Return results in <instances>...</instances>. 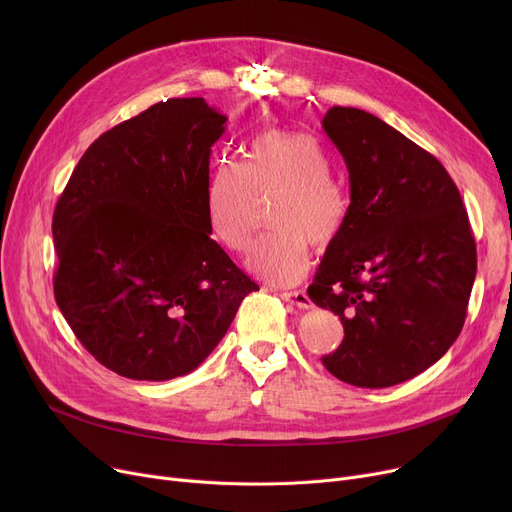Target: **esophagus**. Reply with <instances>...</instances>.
I'll return each instance as SVG.
<instances>
[{
	"mask_svg": "<svg viewBox=\"0 0 512 512\" xmlns=\"http://www.w3.org/2000/svg\"><path fill=\"white\" fill-rule=\"evenodd\" d=\"M282 299L290 305H297L299 309H311L313 303L311 299L307 297L305 290H288V292H282Z\"/></svg>",
	"mask_w": 512,
	"mask_h": 512,
	"instance_id": "34e87169",
	"label": "esophagus"
}]
</instances>
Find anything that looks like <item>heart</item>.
<instances>
[{
    "mask_svg": "<svg viewBox=\"0 0 512 512\" xmlns=\"http://www.w3.org/2000/svg\"><path fill=\"white\" fill-rule=\"evenodd\" d=\"M332 159L313 134L267 130L251 145L247 161L226 159L211 172L205 218L211 236L230 251H245L257 222V199L276 195V226L253 242L245 265L274 284L299 282L311 265L309 242L324 249L348 218L344 188L330 176Z\"/></svg>",
    "mask_w": 512,
    "mask_h": 512,
    "instance_id": "heart-1",
    "label": "heart"
}]
</instances>
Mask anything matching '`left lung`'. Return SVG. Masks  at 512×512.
I'll return each mask as SVG.
<instances>
[{
	"label": "left lung",
	"instance_id": "8db88e82",
	"mask_svg": "<svg viewBox=\"0 0 512 512\" xmlns=\"http://www.w3.org/2000/svg\"><path fill=\"white\" fill-rule=\"evenodd\" d=\"M321 126L351 184L346 224L307 288L344 326L321 363L346 384L388 388L432 367L459 338L475 238L459 188L432 153L357 107H330Z\"/></svg>",
	"mask_w": 512,
	"mask_h": 512
}]
</instances>
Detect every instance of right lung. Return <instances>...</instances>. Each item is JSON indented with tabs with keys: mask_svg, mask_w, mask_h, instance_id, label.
<instances>
[{
	"mask_svg": "<svg viewBox=\"0 0 512 512\" xmlns=\"http://www.w3.org/2000/svg\"><path fill=\"white\" fill-rule=\"evenodd\" d=\"M226 120L203 97L151 105L85 151L53 211L56 303L80 344L124 378L191 373L259 290L205 218Z\"/></svg>",
	"mask_w": 512,
	"mask_h": 512,
	"instance_id": "obj_1",
	"label": "right lung"
}]
</instances>
